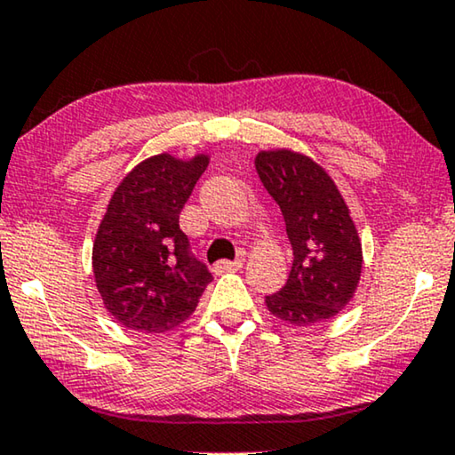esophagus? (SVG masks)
Segmentation results:
<instances>
[{"instance_id":"obj_1","label":"esophagus","mask_w":455,"mask_h":455,"mask_svg":"<svg viewBox=\"0 0 455 455\" xmlns=\"http://www.w3.org/2000/svg\"><path fill=\"white\" fill-rule=\"evenodd\" d=\"M244 265V259H235V261H220L215 263V274H226V271H238Z\"/></svg>"}]
</instances>
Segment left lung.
<instances>
[{
  "label": "left lung",
  "instance_id": "obj_1",
  "mask_svg": "<svg viewBox=\"0 0 455 455\" xmlns=\"http://www.w3.org/2000/svg\"><path fill=\"white\" fill-rule=\"evenodd\" d=\"M255 167L280 204L294 255L286 284L265 297L269 314L292 326L332 320L355 297L363 263L343 194L328 171L303 152L261 150Z\"/></svg>",
  "mask_w": 455,
  "mask_h": 455
}]
</instances>
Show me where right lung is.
<instances>
[{"label":"right lung","mask_w":455,"mask_h":455,"mask_svg":"<svg viewBox=\"0 0 455 455\" xmlns=\"http://www.w3.org/2000/svg\"><path fill=\"white\" fill-rule=\"evenodd\" d=\"M209 155H155L112 192L92 251L102 303L129 330L161 334L184 323L213 280L190 255L180 213L209 167Z\"/></svg>","instance_id":"obj_1"}]
</instances>
